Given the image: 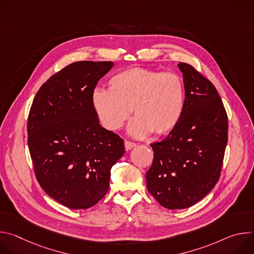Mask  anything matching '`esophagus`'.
Wrapping results in <instances>:
<instances>
[{
	"label": "esophagus",
	"instance_id": "esophagus-1",
	"mask_svg": "<svg viewBox=\"0 0 254 254\" xmlns=\"http://www.w3.org/2000/svg\"><path fill=\"white\" fill-rule=\"evenodd\" d=\"M136 144H135V142H132V141H130V140H126L125 141V148H126V150L127 151H129V150H131L133 147H135Z\"/></svg>",
	"mask_w": 254,
	"mask_h": 254
}]
</instances>
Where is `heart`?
Returning a JSON list of instances; mask_svg holds the SVG:
<instances>
[{
  "instance_id": "heart-1",
  "label": "heart",
  "mask_w": 254,
  "mask_h": 254,
  "mask_svg": "<svg viewBox=\"0 0 254 254\" xmlns=\"http://www.w3.org/2000/svg\"><path fill=\"white\" fill-rule=\"evenodd\" d=\"M111 89L96 88L92 104L102 126L119 129L131 114L135 119L128 131L142 137L151 131L170 132L182 117L185 105V84L174 72L132 67L123 70L110 81Z\"/></svg>"
}]
</instances>
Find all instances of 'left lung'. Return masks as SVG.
I'll return each mask as SVG.
<instances>
[{
  "label": "left lung",
  "instance_id": "8db88e82",
  "mask_svg": "<svg viewBox=\"0 0 254 254\" xmlns=\"http://www.w3.org/2000/svg\"><path fill=\"white\" fill-rule=\"evenodd\" d=\"M185 84L184 111L168 136L151 143L154 160L147 188L165 208L184 209L218 182L228 140V118L212 82L180 62Z\"/></svg>",
  "mask_w": 254,
  "mask_h": 254
}]
</instances>
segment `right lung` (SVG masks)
Here are the masks:
<instances>
[{"label":"right lung","mask_w":254,"mask_h":254,"mask_svg":"<svg viewBox=\"0 0 254 254\" xmlns=\"http://www.w3.org/2000/svg\"><path fill=\"white\" fill-rule=\"evenodd\" d=\"M111 61H77L38 90L27 123L36 179L45 193L70 209H87L108 191L113 166L124 156V139L99 125L92 104L98 80Z\"/></svg>","instance_id":"1"}]
</instances>
